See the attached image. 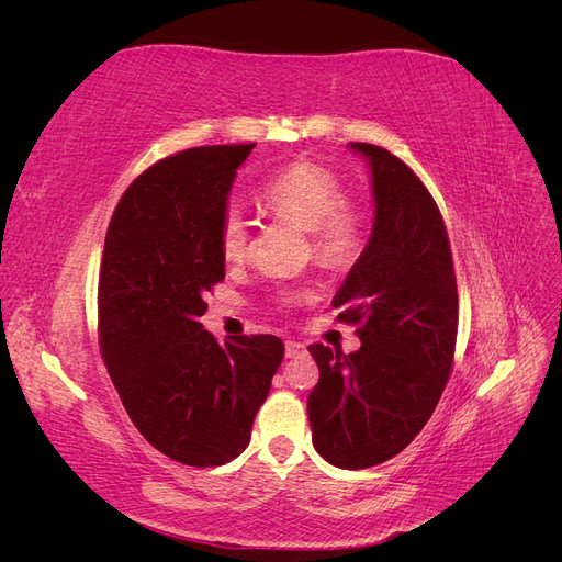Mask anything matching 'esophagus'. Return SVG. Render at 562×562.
Segmentation results:
<instances>
[{
	"label": "esophagus",
	"mask_w": 562,
	"mask_h": 562,
	"mask_svg": "<svg viewBox=\"0 0 562 562\" xmlns=\"http://www.w3.org/2000/svg\"><path fill=\"white\" fill-rule=\"evenodd\" d=\"M302 353H307V347L295 342V339H285V359H300Z\"/></svg>",
	"instance_id": "esophagus-1"
}]
</instances>
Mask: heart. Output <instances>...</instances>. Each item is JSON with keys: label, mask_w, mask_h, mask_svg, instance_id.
<instances>
[{"label": "heart", "mask_w": 562, "mask_h": 562, "mask_svg": "<svg viewBox=\"0 0 562 562\" xmlns=\"http://www.w3.org/2000/svg\"><path fill=\"white\" fill-rule=\"evenodd\" d=\"M267 211L307 229L318 265L347 269L361 258L366 246V220L347 203V187L330 168L316 161L291 164L271 176L258 192ZM220 252L227 262H239L248 252L250 225L239 209L223 215L217 232ZM285 295L283 302H293Z\"/></svg>", "instance_id": "b5f03b06"}]
</instances>
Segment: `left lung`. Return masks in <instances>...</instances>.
<instances>
[{"mask_svg":"<svg viewBox=\"0 0 562 562\" xmlns=\"http://www.w3.org/2000/svg\"><path fill=\"white\" fill-rule=\"evenodd\" d=\"M368 159L375 225L339 288L337 318L361 349L312 345L318 384L307 398L316 452L339 469L386 462L429 422L457 342V281L446 223L424 182L389 149L349 143Z\"/></svg>","mask_w":562,"mask_h":562,"instance_id":"obj_1","label":"left lung"}]
</instances>
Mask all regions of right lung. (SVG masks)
Instances as JSON below:
<instances>
[{"instance_id": "right-lung-1", "label": "right lung", "mask_w": 562, "mask_h": 562, "mask_svg": "<svg viewBox=\"0 0 562 562\" xmlns=\"http://www.w3.org/2000/svg\"><path fill=\"white\" fill-rule=\"evenodd\" d=\"M252 145H209L149 166L119 199L98 281L100 353L131 422L187 467L239 457L283 359L277 335L232 342L199 318L225 279L217 232Z\"/></svg>"}]
</instances>
